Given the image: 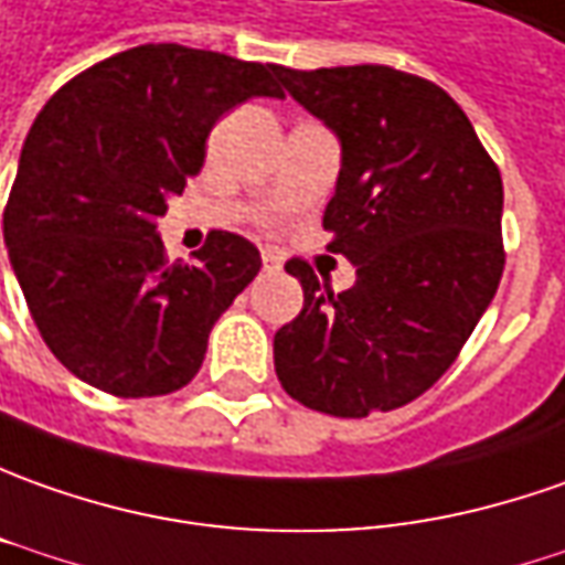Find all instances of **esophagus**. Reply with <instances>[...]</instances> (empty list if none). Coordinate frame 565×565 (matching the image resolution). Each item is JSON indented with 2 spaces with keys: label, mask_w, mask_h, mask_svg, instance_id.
<instances>
[{
  "label": "esophagus",
  "mask_w": 565,
  "mask_h": 565,
  "mask_svg": "<svg viewBox=\"0 0 565 565\" xmlns=\"http://www.w3.org/2000/svg\"><path fill=\"white\" fill-rule=\"evenodd\" d=\"M260 257H264V270H279V267H282V257L276 255L274 248H264Z\"/></svg>",
  "instance_id": "esophagus-1"
}]
</instances>
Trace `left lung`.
Returning <instances> with one entry per match:
<instances>
[{
	"label": "left lung",
	"mask_w": 565,
	"mask_h": 565,
	"mask_svg": "<svg viewBox=\"0 0 565 565\" xmlns=\"http://www.w3.org/2000/svg\"><path fill=\"white\" fill-rule=\"evenodd\" d=\"M276 74L342 139L323 230L358 267L335 295L308 260L286 264L305 308L276 332V376L320 414L395 411L448 373L498 291L501 170L433 79L385 64Z\"/></svg>",
	"instance_id": "1"
}]
</instances>
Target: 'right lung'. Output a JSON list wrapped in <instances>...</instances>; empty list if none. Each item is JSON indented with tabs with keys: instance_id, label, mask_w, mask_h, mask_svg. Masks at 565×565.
Returning <instances> with one entry per match:
<instances>
[{
	"instance_id": "add662e5",
	"label": "right lung",
	"mask_w": 565,
	"mask_h": 565,
	"mask_svg": "<svg viewBox=\"0 0 565 565\" xmlns=\"http://www.w3.org/2000/svg\"><path fill=\"white\" fill-rule=\"evenodd\" d=\"M276 71L177 43L136 45L79 71L36 115L2 233L33 323L77 380L158 397L199 373L260 252L211 230L195 264L168 260L158 217L202 170L230 108L282 98Z\"/></svg>"
}]
</instances>
